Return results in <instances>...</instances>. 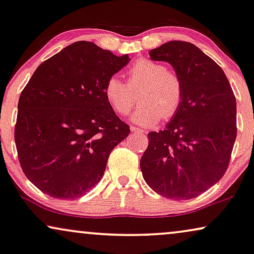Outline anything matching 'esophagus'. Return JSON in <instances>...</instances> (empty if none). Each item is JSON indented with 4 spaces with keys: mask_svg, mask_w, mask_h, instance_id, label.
Returning a JSON list of instances; mask_svg holds the SVG:
<instances>
[{
    "mask_svg": "<svg viewBox=\"0 0 254 254\" xmlns=\"http://www.w3.org/2000/svg\"><path fill=\"white\" fill-rule=\"evenodd\" d=\"M130 129H131V131H132V132H137V133H144V130H142V129H138V127H131Z\"/></svg>",
    "mask_w": 254,
    "mask_h": 254,
    "instance_id": "1",
    "label": "esophagus"
}]
</instances>
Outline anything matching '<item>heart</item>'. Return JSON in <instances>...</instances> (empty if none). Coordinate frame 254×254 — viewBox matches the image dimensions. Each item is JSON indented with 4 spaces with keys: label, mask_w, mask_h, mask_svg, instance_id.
<instances>
[{
    "label": "heart",
    "mask_w": 254,
    "mask_h": 254,
    "mask_svg": "<svg viewBox=\"0 0 254 254\" xmlns=\"http://www.w3.org/2000/svg\"><path fill=\"white\" fill-rule=\"evenodd\" d=\"M139 90L140 104L132 112L133 123L149 127L162 120H170L181 109L184 101V83L175 70L163 63L139 59L127 69V83L114 75L104 85V97L110 108L120 116L129 115L136 103Z\"/></svg>",
    "instance_id": "1"
}]
</instances>
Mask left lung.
<instances>
[{
    "label": "left lung",
    "instance_id": "8db88e82",
    "mask_svg": "<svg viewBox=\"0 0 254 254\" xmlns=\"http://www.w3.org/2000/svg\"><path fill=\"white\" fill-rule=\"evenodd\" d=\"M150 57L179 73L184 101L165 130L147 134L140 170L157 193L188 200L226 172L237 137L236 97L223 69L190 42L170 41Z\"/></svg>",
    "mask_w": 254,
    "mask_h": 254
}]
</instances>
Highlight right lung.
<instances>
[{
    "label": "right lung",
    "mask_w": 254,
    "mask_h": 254,
    "mask_svg": "<svg viewBox=\"0 0 254 254\" xmlns=\"http://www.w3.org/2000/svg\"><path fill=\"white\" fill-rule=\"evenodd\" d=\"M129 56L79 41L44 61L18 99L15 144L24 175L54 198L75 199L103 177L130 127L104 97Z\"/></svg>",
    "instance_id": "right-lung-1"
}]
</instances>
